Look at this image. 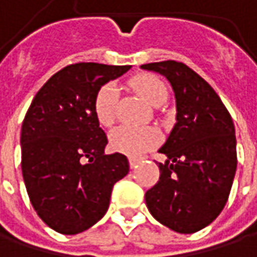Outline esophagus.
I'll return each instance as SVG.
<instances>
[{"label":"esophagus","instance_id":"34e87169","mask_svg":"<svg viewBox=\"0 0 257 257\" xmlns=\"http://www.w3.org/2000/svg\"><path fill=\"white\" fill-rule=\"evenodd\" d=\"M137 164H138V159H135V158H129V167H131V168H135V167H137Z\"/></svg>","mask_w":257,"mask_h":257}]
</instances>
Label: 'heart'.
Here are the masks:
<instances>
[{
	"label": "heart",
	"mask_w": 257,
	"mask_h": 257,
	"mask_svg": "<svg viewBox=\"0 0 257 257\" xmlns=\"http://www.w3.org/2000/svg\"><path fill=\"white\" fill-rule=\"evenodd\" d=\"M131 87L138 93L149 105L159 107L168 98L167 84L156 76L140 74L131 80ZM117 105V89L114 84H104L95 95L93 114L98 123L108 128L114 123ZM110 147L117 153H123L131 158H137L152 149L158 141V134L152 128H129L119 126L110 134Z\"/></svg>",
	"instance_id": "obj_1"
}]
</instances>
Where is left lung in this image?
I'll return each mask as SVG.
<instances>
[{"label": "left lung", "mask_w": 257, "mask_h": 257, "mask_svg": "<svg viewBox=\"0 0 257 257\" xmlns=\"http://www.w3.org/2000/svg\"><path fill=\"white\" fill-rule=\"evenodd\" d=\"M168 78L176 96V125L159 149V181L146 192L150 214L180 233L208 226L223 210L236 171L231 114L214 89L183 62L141 65Z\"/></svg>", "instance_id": "left-lung-1"}]
</instances>
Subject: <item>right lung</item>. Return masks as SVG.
Wrapping results in <instances>:
<instances>
[{
	"label": "right lung",
	"instance_id": "right-lung-1",
	"mask_svg": "<svg viewBox=\"0 0 257 257\" xmlns=\"http://www.w3.org/2000/svg\"><path fill=\"white\" fill-rule=\"evenodd\" d=\"M129 65L73 64L46 81L26 111L22 174L29 201L53 231L76 235L107 213L116 181L129 173L125 155H105V132L93 114L96 92Z\"/></svg>",
	"mask_w": 257,
	"mask_h": 257
}]
</instances>
